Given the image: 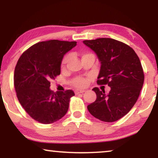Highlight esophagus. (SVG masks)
<instances>
[{
  "instance_id": "1",
  "label": "esophagus",
  "mask_w": 158,
  "mask_h": 158,
  "mask_svg": "<svg viewBox=\"0 0 158 158\" xmlns=\"http://www.w3.org/2000/svg\"><path fill=\"white\" fill-rule=\"evenodd\" d=\"M85 92V90H75V94H76V95H77V94H83V93H84Z\"/></svg>"
}]
</instances>
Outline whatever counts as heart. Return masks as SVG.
<instances>
[{"instance_id":"b5f03b06","label":"heart","mask_w":158,"mask_h":158,"mask_svg":"<svg viewBox=\"0 0 158 158\" xmlns=\"http://www.w3.org/2000/svg\"><path fill=\"white\" fill-rule=\"evenodd\" d=\"M92 55V54H84V55H83V57H84V56H85V55ZM69 59H70V57H69L68 55L65 56V57L63 58V60H62V64H61L62 68H64L67 62H68ZM88 83V80L87 78H85V77H75V78L72 81L73 85H74L75 87L78 88H85V86L87 85Z\"/></svg>"}]
</instances>
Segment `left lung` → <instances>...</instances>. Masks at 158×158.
Here are the masks:
<instances>
[{
  "mask_svg": "<svg viewBox=\"0 0 158 158\" xmlns=\"http://www.w3.org/2000/svg\"><path fill=\"white\" fill-rule=\"evenodd\" d=\"M101 62L98 85H108L111 90L93 88L96 100L88 106L92 116L105 122H116L126 115L139 98L144 75L135 50L126 44L111 38L85 40Z\"/></svg>",
  "mask_w": 158,
  "mask_h": 158,
  "instance_id": "left-lung-1",
  "label": "left lung"
}]
</instances>
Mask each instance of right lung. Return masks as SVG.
I'll return each mask as SVG.
<instances>
[{
	"label": "right lung",
	"mask_w": 158,
	"mask_h": 158,
	"mask_svg": "<svg viewBox=\"0 0 158 158\" xmlns=\"http://www.w3.org/2000/svg\"><path fill=\"white\" fill-rule=\"evenodd\" d=\"M76 42L49 40L27 49L17 62L14 86L18 100L34 120L47 124L63 117L68 111L72 90L55 93L50 81L60 74L63 56L76 46Z\"/></svg>",
	"instance_id": "add662e5"
}]
</instances>
